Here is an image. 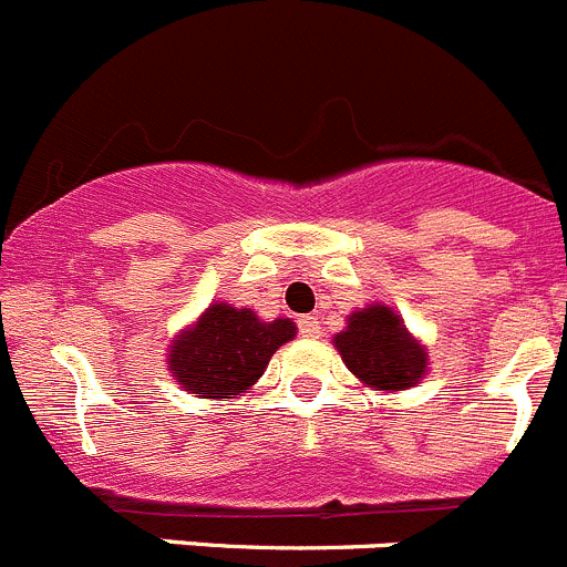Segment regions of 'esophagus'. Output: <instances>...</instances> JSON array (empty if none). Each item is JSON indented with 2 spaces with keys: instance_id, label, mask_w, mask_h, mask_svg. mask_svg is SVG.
I'll list each match as a JSON object with an SVG mask.
<instances>
[{
  "instance_id": "obj_1",
  "label": "esophagus",
  "mask_w": 567,
  "mask_h": 567,
  "mask_svg": "<svg viewBox=\"0 0 567 567\" xmlns=\"http://www.w3.org/2000/svg\"><path fill=\"white\" fill-rule=\"evenodd\" d=\"M298 328H300V333H303L306 339H317V337H320V322H317V317H311V315L300 317Z\"/></svg>"
}]
</instances>
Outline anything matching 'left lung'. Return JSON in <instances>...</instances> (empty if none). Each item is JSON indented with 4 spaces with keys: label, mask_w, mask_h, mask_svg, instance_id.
I'll return each mask as SVG.
<instances>
[{
    "label": "left lung",
    "mask_w": 567,
    "mask_h": 567,
    "mask_svg": "<svg viewBox=\"0 0 567 567\" xmlns=\"http://www.w3.org/2000/svg\"><path fill=\"white\" fill-rule=\"evenodd\" d=\"M333 348L361 384L386 392L414 386L429 364L423 344L406 331L401 315L384 303L353 311L348 328L333 337Z\"/></svg>",
    "instance_id": "1"
}]
</instances>
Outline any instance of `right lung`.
Segmentation results:
<instances>
[{
    "mask_svg": "<svg viewBox=\"0 0 567 567\" xmlns=\"http://www.w3.org/2000/svg\"><path fill=\"white\" fill-rule=\"evenodd\" d=\"M298 333L292 320L264 322L256 311L212 303L192 328L169 344V370L183 390L197 398H234L250 390L275 350Z\"/></svg>",
    "mask_w": 567,
    "mask_h": 567,
    "instance_id": "right-lung-1",
    "label": "right lung"
}]
</instances>
